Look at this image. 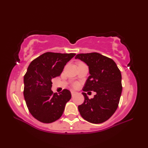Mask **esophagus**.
<instances>
[{"label":"esophagus","mask_w":148,"mask_h":148,"mask_svg":"<svg viewBox=\"0 0 148 148\" xmlns=\"http://www.w3.org/2000/svg\"><path fill=\"white\" fill-rule=\"evenodd\" d=\"M76 94V91H71V95H72V96L73 97V96H74Z\"/></svg>","instance_id":"obj_1"}]
</instances>
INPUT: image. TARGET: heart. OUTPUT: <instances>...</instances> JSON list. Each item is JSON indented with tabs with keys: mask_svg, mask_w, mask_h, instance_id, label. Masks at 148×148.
I'll use <instances>...</instances> for the list:
<instances>
[{
	"mask_svg": "<svg viewBox=\"0 0 148 148\" xmlns=\"http://www.w3.org/2000/svg\"><path fill=\"white\" fill-rule=\"evenodd\" d=\"M77 83H74V84H73V86H74V87H77Z\"/></svg>",
	"mask_w": 148,
	"mask_h": 148,
	"instance_id": "1",
	"label": "heart"
}]
</instances>
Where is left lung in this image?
<instances>
[{
    "label": "left lung",
    "mask_w": 148,
    "mask_h": 148,
    "mask_svg": "<svg viewBox=\"0 0 148 148\" xmlns=\"http://www.w3.org/2000/svg\"><path fill=\"white\" fill-rule=\"evenodd\" d=\"M89 66L90 76L83 87L85 92H97L93 99H89L86 92L84 103L78 110L83 118L92 123L107 121L118 107L122 92L121 74L112 59L93 52L79 53L75 57Z\"/></svg>",
    "instance_id": "1"
}]
</instances>
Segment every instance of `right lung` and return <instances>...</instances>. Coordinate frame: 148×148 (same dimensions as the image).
Returning <instances> with one entry per match:
<instances>
[{
    "label": "right lung",
    "mask_w": 148,
    "mask_h": 148,
    "mask_svg": "<svg viewBox=\"0 0 148 148\" xmlns=\"http://www.w3.org/2000/svg\"><path fill=\"white\" fill-rule=\"evenodd\" d=\"M76 53L46 52L32 61L24 76L23 95L27 106L35 119L44 123L59 119L71 92L63 89L58 95L51 91V79L61 75Z\"/></svg>",
    "instance_id": "add662e5"
}]
</instances>
